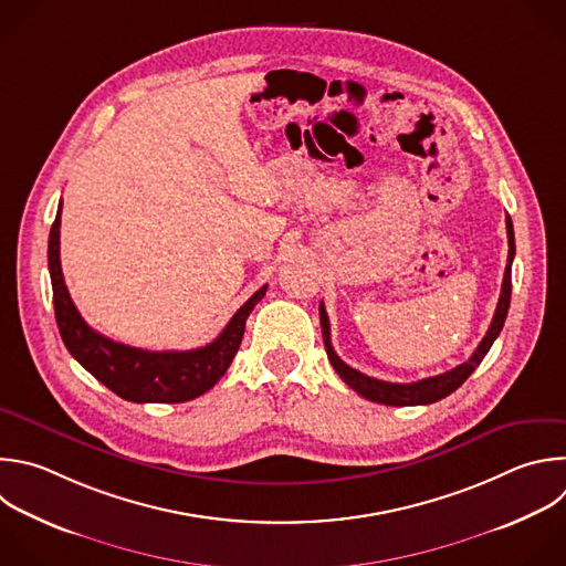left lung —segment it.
<instances>
[{"label":"left lung","mask_w":566,"mask_h":566,"mask_svg":"<svg viewBox=\"0 0 566 566\" xmlns=\"http://www.w3.org/2000/svg\"><path fill=\"white\" fill-rule=\"evenodd\" d=\"M506 238H509V258H506V269H504V280H502V291H500V300H497V308L493 313L491 326L486 331V335L482 337V342L478 344L475 353L460 366L433 375V378L420 380V382H411V385H398V382H385V380H375L368 378V375L350 368L348 364H344L337 353L333 350L331 344V326H328V315L324 308V302H319V324H322V337H324V346H326V355L328 361L333 364V368L337 370L339 378L361 398L378 402V405H387V407H416V405H433L447 396H451L455 389H460L464 385V380L469 375L480 366V361L484 359V355L489 353V348L493 346L495 337L500 335L506 313H509V304H511V264H513V255H515V238H513V222L506 216Z\"/></svg>","instance_id":"1"}]
</instances>
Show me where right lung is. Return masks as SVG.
Instances as JSON below:
<instances>
[{
    "instance_id": "1",
    "label": "right lung",
    "mask_w": 566,
    "mask_h": 566,
    "mask_svg": "<svg viewBox=\"0 0 566 566\" xmlns=\"http://www.w3.org/2000/svg\"><path fill=\"white\" fill-rule=\"evenodd\" d=\"M60 218L62 202L49 235V271L55 319L69 353L93 378L128 402L175 405L200 398L213 389L242 344L247 317L264 297L269 286L264 284L260 291H255L238 308L224 331L207 346L193 350H144L126 346L93 331L75 308L60 264Z\"/></svg>"
}]
</instances>
